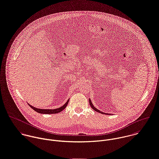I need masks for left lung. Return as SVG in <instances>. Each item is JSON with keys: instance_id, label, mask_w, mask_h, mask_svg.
<instances>
[{"instance_id": "1", "label": "left lung", "mask_w": 159, "mask_h": 159, "mask_svg": "<svg viewBox=\"0 0 159 159\" xmlns=\"http://www.w3.org/2000/svg\"><path fill=\"white\" fill-rule=\"evenodd\" d=\"M89 103H90V106H91V107L95 111H96V112H98V113H100V114H107V115H109V114H105V113H103V112H100L99 110H98V109H97L93 105V104L92 103V102H91V101H90V100H89Z\"/></svg>"}]
</instances>
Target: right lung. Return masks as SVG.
<instances>
[{
  "label": "right lung",
  "instance_id": "1",
  "mask_svg": "<svg viewBox=\"0 0 159 159\" xmlns=\"http://www.w3.org/2000/svg\"><path fill=\"white\" fill-rule=\"evenodd\" d=\"M69 99L67 101V102L64 105H62V107H61L58 109H40L35 108V107L32 106V105H30L29 104V105L33 110H34L35 112H37L38 113L43 114H57V113L61 112V111H62L67 107V105L69 103Z\"/></svg>",
  "mask_w": 159,
  "mask_h": 159
}]
</instances>
